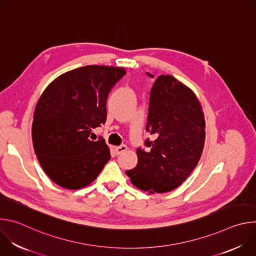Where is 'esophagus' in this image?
<instances>
[{
	"mask_svg": "<svg viewBox=\"0 0 256 256\" xmlns=\"http://www.w3.org/2000/svg\"><path fill=\"white\" fill-rule=\"evenodd\" d=\"M126 150H128V147H126V144H122V146H120V147H116L114 148V152H116V155H120V154L126 152Z\"/></svg>",
	"mask_w": 256,
	"mask_h": 256,
	"instance_id": "esophagus-1",
	"label": "esophagus"
}]
</instances>
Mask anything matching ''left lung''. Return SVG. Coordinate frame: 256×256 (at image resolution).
Returning <instances> with one entry per match:
<instances>
[{
    "label": "left lung",
    "instance_id": "obj_1",
    "mask_svg": "<svg viewBox=\"0 0 256 256\" xmlns=\"http://www.w3.org/2000/svg\"><path fill=\"white\" fill-rule=\"evenodd\" d=\"M204 128V114L196 93L170 75L159 76L151 89L146 126L154 140H146L148 152L136 150L138 165L126 171L132 184L149 194L177 188L202 157Z\"/></svg>",
    "mask_w": 256,
    "mask_h": 256
}]
</instances>
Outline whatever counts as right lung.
I'll list each match as a JSON object with an SVG mask.
<instances>
[{"mask_svg":"<svg viewBox=\"0 0 256 256\" xmlns=\"http://www.w3.org/2000/svg\"><path fill=\"white\" fill-rule=\"evenodd\" d=\"M124 74L120 66H85L64 72L42 92L33 114L32 142L42 168L58 186L85 188L110 159L105 140L89 136L105 124L108 93Z\"/></svg>","mask_w":256,"mask_h":256,"instance_id":"obj_1","label":"right lung"}]
</instances>
